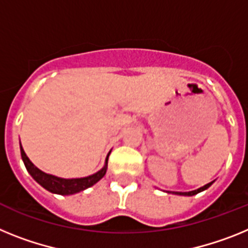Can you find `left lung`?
<instances>
[{
	"mask_svg": "<svg viewBox=\"0 0 248 248\" xmlns=\"http://www.w3.org/2000/svg\"><path fill=\"white\" fill-rule=\"evenodd\" d=\"M211 185H212V182H210V184H207V185H204V186L201 187V188L195 189V191H191V192H173V193H176V195H184V196H193V195H197V193L201 192V191H203V189L208 188Z\"/></svg>",
	"mask_w": 248,
	"mask_h": 248,
	"instance_id": "1",
	"label": "left lung"
}]
</instances>
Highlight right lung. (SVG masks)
I'll return each mask as SVG.
<instances>
[{
  "label": "right lung",
  "instance_id": "obj_1",
  "mask_svg": "<svg viewBox=\"0 0 248 248\" xmlns=\"http://www.w3.org/2000/svg\"><path fill=\"white\" fill-rule=\"evenodd\" d=\"M20 148L23 163H25L27 171L30 172V175L33 177V180L36 181V182H38L41 186L45 187L47 191H49V192L52 193H59V195H73V193H77L79 192V191H83V189L88 188V187L93 186L96 182H98L103 176L106 175L108 156H107L106 158V165H105V167H103L102 170H100L97 173L88 176V177L66 180V178H60L52 175H47V173L42 172L41 170H38L37 167L30 161L29 157L26 156L25 151H23L22 146L21 145Z\"/></svg>",
  "mask_w": 248,
  "mask_h": 248
}]
</instances>
